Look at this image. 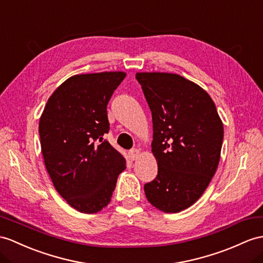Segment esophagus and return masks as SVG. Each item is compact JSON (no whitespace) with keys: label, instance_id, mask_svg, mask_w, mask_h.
<instances>
[{"label":"esophagus","instance_id":"obj_1","mask_svg":"<svg viewBox=\"0 0 263 263\" xmlns=\"http://www.w3.org/2000/svg\"><path fill=\"white\" fill-rule=\"evenodd\" d=\"M139 154H140V152H139V149H137V148L130 149V151H129V157H130L132 161H135V159H137V158L139 157Z\"/></svg>","mask_w":263,"mask_h":263}]
</instances>
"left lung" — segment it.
Returning a JSON list of instances; mask_svg holds the SVG:
<instances>
[{"label": "left lung", "mask_w": 263, "mask_h": 263, "mask_svg": "<svg viewBox=\"0 0 263 263\" xmlns=\"http://www.w3.org/2000/svg\"><path fill=\"white\" fill-rule=\"evenodd\" d=\"M153 118L152 152L158 172L144 185L147 200L166 213L202 196L220 162L223 124L209 93L180 74L137 72Z\"/></svg>", "instance_id": "1"}]
</instances>
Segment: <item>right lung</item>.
<instances>
[{
    "instance_id": "add662e5",
    "label": "right lung",
    "mask_w": 263,
    "mask_h": 263,
    "mask_svg": "<svg viewBox=\"0 0 263 263\" xmlns=\"http://www.w3.org/2000/svg\"><path fill=\"white\" fill-rule=\"evenodd\" d=\"M126 77L99 72L70 77L51 95L39 123L47 171L59 193L81 213L109 204L124 156L102 138L109 132L107 105Z\"/></svg>"
}]
</instances>
